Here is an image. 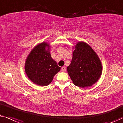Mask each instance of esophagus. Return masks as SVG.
Instances as JSON below:
<instances>
[{
  "label": "esophagus",
  "mask_w": 123,
  "mask_h": 123,
  "mask_svg": "<svg viewBox=\"0 0 123 123\" xmlns=\"http://www.w3.org/2000/svg\"><path fill=\"white\" fill-rule=\"evenodd\" d=\"M61 71H62V72H66V68L65 67H62L61 68Z\"/></svg>",
  "instance_id": "1"
}]
</instances>
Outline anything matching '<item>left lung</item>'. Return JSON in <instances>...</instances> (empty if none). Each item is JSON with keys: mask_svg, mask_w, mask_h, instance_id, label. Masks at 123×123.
Instances as JSON below:
<instances>
[{"mask_svg": "<svg viewBox=\"0 0 123 123\" xmlns=\"http://www.w3.org/2000/svg\"><path fill=\"white\" fill-rule=\"evenodd\" d=\"M74 48L71 63L67 68L68 74L78 87H91L100 78L101 62L96 53L85 42H78Z\"/></svg>", "mask_w": 123, "mask_h": 123, "instance_id": "8db88e82", "label": "left lung"}]
</instances>
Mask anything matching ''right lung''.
Masks as SVG:
<instances>
[{"instance_id": "add662e5", "label": "right lung", "mask_w": 123, "mask_h": 123, "mask_svg": "<svg viewBox=\"0 0 123 123\" xmlns=\"http://www.w3.org/2000/svg\"><path fill=\"white\" fill-rule=\"evenodd\" d=\"M49 44L42 42L30 52L25 62V73L35 84L45 86L52 82L60 70L56 62L51 57Z\"/></svg>"}]
</instances>
